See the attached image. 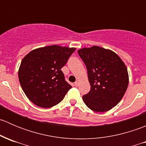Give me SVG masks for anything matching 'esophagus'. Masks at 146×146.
Segmentation results:
<instances>
[{
    "label": "esophagus",
    "instance_id": "obj_1",
    "mask_svg": "<svg viewBox=\"0 0 146 146\" xmlns=\"http://www.w3.org/2000/svg\"><path fill=\"white\" fill-rule=\"evenodd\" d=\"M78 84H79V82L78 81V80H77V81H76V82H75V83H74V85H75V86H76V87H77L78 85Z\"/></svg>",
    "mask_w": 146,
    "mask_h": 146
}]
</instances>
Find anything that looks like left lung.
Here are the masks:
<instances>
[{
	"mask_svg": "<svg viewBox=\"0 0 146 146\" xmlns=\"http://www.w3.org/2000/svg\"><path fill=\"white\" fill-rule=\"evenodd\" d=\"M88 70L90 90L82 96L87 107L103 112L115 107L124 95L129 75L124 63L114 51L94 46L78 51Z\"/></svg>",
	"mask_w": 146,
	"mask_h": 146,
	"instance_id": "1",
	"label": "left lung"
}]
</instances>
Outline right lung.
I'll list each match as a JSON object with an SVG mask.
<instances>
[{
  "mask_svg": "<svg viewBox=\"0 0 146 146\" xmlns=\"http://www.w3.org/2000/svg\"><path fill=\"white\" fill-rule=\"evenodd\" d=\"M76 48L56 45L30 51L22 61L18 71L20 83L32 103L49 108L63 100L72 88L61 70Z\"/></svg>",
  "mask_w": 146,
  "mask_h": 146,
  "instance_id": "obj_1",
  "label": "right lung"
}]
</instances>
